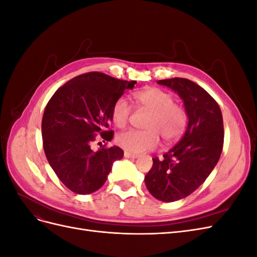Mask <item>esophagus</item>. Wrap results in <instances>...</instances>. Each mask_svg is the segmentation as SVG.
<instances>
[{"instance_id":"esophagus-1","label":"esophagus","mask_w":257,"mask_h":257,"mask_svg":"<svg viewBox=\"0 0 257 257\" xmlns=\"http://www.w3.org/2000/svg\"><path fill=\"white\" fill-rule=\"evenodd\" d=\"M124 157H125L126 159H136L137 158V154L130 153V152L125 151V152H124Z\"/></svg>"}]
</instances>
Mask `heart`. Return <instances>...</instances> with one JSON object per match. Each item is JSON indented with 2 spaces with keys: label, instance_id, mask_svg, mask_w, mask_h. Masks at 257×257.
<instances>
[{
  "label": "heart",
  "instance_id": "b5f03b06",
  "mask_svg": "<svg viewBox=\"0 0 257 257\" xmlns=\"http://www.w3.org/2000/svg\"><path fill=\"white\" fill-rule=\"evenodd\" d=\"M133 97L136 104L149 110L150 114L145 123L146 131L128 130L116 136V143L124 150L142 153L154 149L159 145L160 135L165 142H175L183 134L188 115L183 107L174 103L170 93L159 88H147L135 92ZM131 111V106L125 98L116 99L111 109L114 125L125 126Z\"/></svg>",
  "mask_w": 257,
  "mask_h": 257
}]
</instances>
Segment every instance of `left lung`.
<instances>
[{"mask_svg":"<svg viewBox=\"0 0 257 257\" xmlns=\"http://www.w3.org/2000/svg\"><path fill=\"white\" fill-rule=\"evenodd\" d=\"M158 83L178 93L189 119L181 141L163 159H152V168L145 177L153 197L172 203L196 191L215 167L224 143L223 116L214 98L197 83L185 78Z\"/></svg>","mask_w":257,"mask_h":257,"instance_id":"obj_1","label":"left lung"}]
</instances>
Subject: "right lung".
Segmentation results:
<instances>
[{
    "instance_id": "1",
    "label": "right lung",
    "mask_w": 257,
    "mask_h": 257,
    "mask_svg": "<svg viewBox=\"0 0 257 257\" xmlns=\"http://www.w3.org/2000/svg\"><path fill=\"white\" fill-rule=\"evenodd\" d=\"M136 81L115 79L91 72L75 77L59 88L45 108L42 121L43 146L51 168L67 189L91 194L102 188L112 163L123 158L119 147L91 149L96 135L110 142L106 131L114 102Z\"/></svg>"
}]
</instances>
